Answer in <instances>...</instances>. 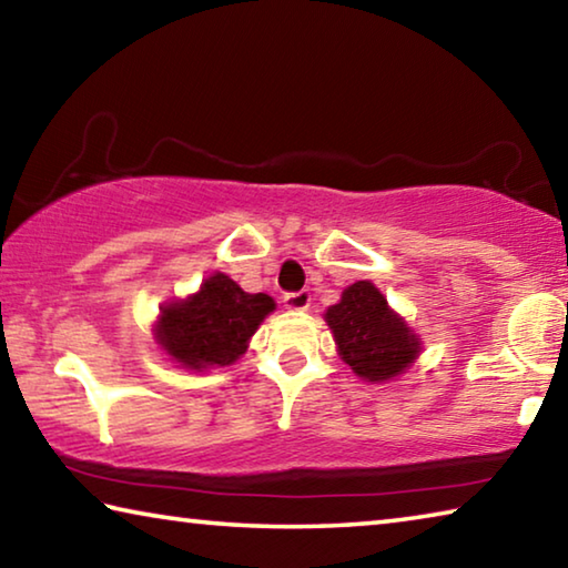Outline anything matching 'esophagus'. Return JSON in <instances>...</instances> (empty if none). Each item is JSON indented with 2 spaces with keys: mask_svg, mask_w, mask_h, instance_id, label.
Segmentation results:
<instances>
[{
  "mask_svg": "<svg viewBox=\"0 0 568 568\" xmlns=\"http://www.w3.org/2000/svg\"><path fill=\"white\" fill-rule=\"evenodd\" d=\"M283 303H285L287 311H307V307H311V293H307V291L287 293L283 297Z\"/></svg>",
  "mask_w": 568,
  "mask_h": 568,
  "instance_id": "34e87169",
  "label": "esophagus"
}]
</instances>
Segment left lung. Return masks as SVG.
Returning a JSON list of instances; mask_svg holds the SVG:
<instances>
[{"label":"left lung","instance_id":"1","mask_svg":"<svg viewBox=\"0 0 568 568\" xmlns=\"http://www.w3.org/2000/svg\"><path fill=\"white\" fill-rule=\"evenodd\" d=\"M341 358L363 381L383 383L400 376L418 358L420 338L413 333L376 285L358 281L325 311Z\"/></svg>","mask_w":568,"mask_h":568}]
</instances>
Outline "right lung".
<instances>
[{
    "instance_id": "1",
    "label": "right lung",
    "mask_w": 568,
    "mask_h": 568,
    "mask_svg": "<svg viewBox=\"0 0 568 568\" xmlns=\"http://www.w3.org/2000/svg\"><path fill=\"white\" fill-rule=\"evenodd\" d=\"M273 311L271 295L245 293L225 273H215L195 295L160 307L155 341L182 368L230 365L247 351V341Z\"/></svg>"
}]
</instances>
